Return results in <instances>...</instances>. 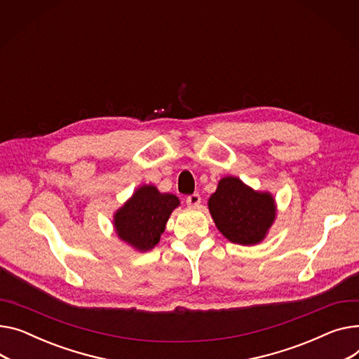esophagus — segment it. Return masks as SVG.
Here are the masks:
<instances>
[{"label":"esophagus","instance_id":"obj_1","mask_svg":"<svg viewBox=\"0 0 359 359\" xmlns=\"http://www.w3.org/2000/svg\"><path fill=\"white\" fill-rule=\"evenodd\" d=\"M186 203L189 208H198L201 205V195L199 194H194L186 198Z\"/></svg>","mask_w":359,"mask_h":359}]
</instances>
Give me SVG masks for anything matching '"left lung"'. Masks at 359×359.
<instances>
[{
  "label": "left lung",
  "mask_w": 359,
  "mask_h": 359,
  "mask_svg": "<svg viewBox=\"0 0 359 359\" xmlns=\"http://www.w3.org/2000/svg\"><path fill=\"white\" fill-rule=\"evenodd\" d=\"M210 217L228 241L257 245L276 221L277 205L270 192H259L240 177L225 176L208 201Z\"/></svg>",
  "instance_id": "1"
}]
</instances>
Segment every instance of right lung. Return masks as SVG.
Instances as JSON below:
<instances>
[{"label":"right lung","mask_w":359,"mask_h":359,"mask_svg":"<svg viewBox=\"0 0 359 359\" xmlns=\"http://www.w3.org/2000/svg\"><path fill=\"white\" fill-rule=\"evenodd\" d=\"M180 205L177 196L161 194L153 184H142L114 213V229L118 238L134 250H153L165 229L172 212Z\"/></svg>","instance_id":"add662e5"}]
</instances>
